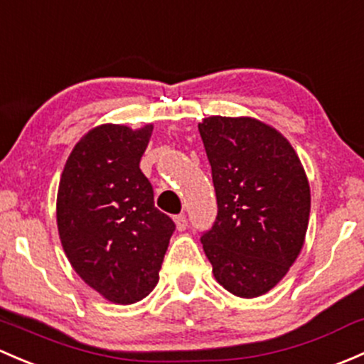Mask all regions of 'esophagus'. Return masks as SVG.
<instances>
[{
  "instance_id": "34e87169",
  "label": "esophagus",
  "mask_w": 364,
  "mask_h": 364,
  "mask_svg": "<svg viewBox=\"0 0 364 364\" xmlns=\"http://www.w3.org/2000/svg\"><path fill=\"white\" fill-rule=\"evenodd\" d=\"M174 223L179 232H183L186 227H188V220H186L185 214H178V216H174Z\"/></svg>"
}]
</instances>
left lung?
<instances>
[{
  "label": "left lung",
  "mask_w": 364,
  "mask_h": 364,
  "mask_svg": "<svg viewBox=\"0 0 364 364\" xmlns=\"http://www.w3.org/2000/svg\"><path fill=\"white\" fill-rule=\"evenodd\" d=\"M213 171L218 216L200 237L216 281L240 298L274 288L300 255L311 186L281 132L250 117L198 124Z\"/></svg>",
  "instance_id": "left-lung-1"
}]
</instances>
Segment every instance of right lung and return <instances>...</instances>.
<instances>
[{
  "instance_id": "right-lung-1",
  "label": "right lung",
  "mask_w": 364,
  "mask_h": 364,
  "mask_svg": "<svg viewBox=\"0 0 364 364\" xmlns=\"http://www.w3.org/2000/svg\"><path fill=\"white\" fill-rule=\"evenodd\" d=\"M153 125L94 127L73 148L57 192V228L75 272L106 300L129 305L159 282L176 225L139 169Z\"/></svg>"
}]
</instances>
